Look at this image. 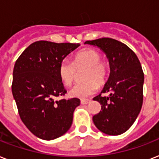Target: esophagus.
Segmentation results:
<instances>
[{"label": "esophagus", "mask_w": 159, "mask_h": 159, "mask_svg": "<svg viewBox=\"0 0 159 159\" xmlns=\"http://www.w3.org/2000/svg\"><path fill=\"white\" fill-rule=\"evenodd\" d=\"M90 102H91L90 100H81V104L82 105H87L90 103Z\"/></svg>", "instance_id": "obj_1"}]
</instances>
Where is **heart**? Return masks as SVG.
Wrapping results in <instances>:
<instances>
[{
	"instance_id": "obj_1",
	"label": "heart",
	"mask_w": 159,
	"mask_h": 159,
	"mask_svg": "<svg viewBox=\"0 0 159 159\" xmlns=\"http://www.w3.org/2000/svg\"><path fill=\"white\" fill-rule=\"evenodd\" d=\"M85 71L82 73V83H77L71 88V97L85 99L95 94L98 86L106 83L110 72L109 63L101 58V53L92 48H86L76 53L73 62L62 60L58 67L60 80L63 85L69 87L74 81L77 71ZM98 85H97V84Z\"/></svg>"
}]
</instances>
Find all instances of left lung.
<instances>
[{
    "mask_svg": "<svg viewBox=\"0 0 159 159\" xmlns=\"http://www.w3.org/2000/svg\"><path fill=\"white\" fill-rule=\"evenodd\" d=\"M85 43L101 48L111 68L102 92L93 98L102 105V111L92 118L93 122L106 134H121L130 128L143 105L144 76L140 62L128 46L114 39L102 38ZM107 92L108 97L101 95Z\"/></svg>",
    "mask_w": 159,
    "mask_h": 159,
    "instance_id": "obj_1",
    "label": "left lung"
}]
</instances>
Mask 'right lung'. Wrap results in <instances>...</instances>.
Returning a JSON list of instances; mask_svg holds the SVG:
<instances>
[{"label": "right lung", "instance_id": "obj_1", "mask_svg": "<svg viewBox=\"0 0 159 159\" xmlns=\"http://www.w3.org/2000/svg\"><path fill=\"white\" fill-rule=\"evenodd\" d=\"M79 43L36 41L15 63L12 94L21 120L38 138L52 140L70 129L78 98L54 101L67 93L58 67Z\"/></svg>", "mask_w": 159, "mask_h": 159}]
</instances>
